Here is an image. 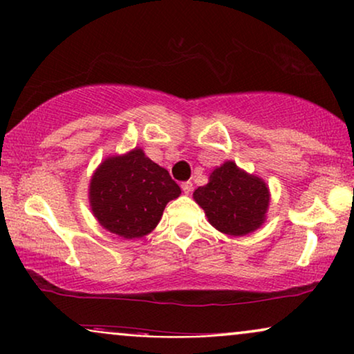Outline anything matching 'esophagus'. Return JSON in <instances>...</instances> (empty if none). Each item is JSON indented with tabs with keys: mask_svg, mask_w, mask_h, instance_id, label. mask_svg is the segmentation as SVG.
<instances>
[{
	"mask_svg": "<svg viewBox=\"0 0 354 354\" xmlns=\"http://www.w3.org/2000/svg\"><path fill=\"white\" fill-rule=\"evenodd\" d=\"M182 190L185 195H190V193L193 192V183L188 180V182H182Z\"/></svg>",
	"mask_w": 354,
	"mask_h": 354,
	"instance_id": "obj_1",
	"label": "esophagus"
}]
</instances>
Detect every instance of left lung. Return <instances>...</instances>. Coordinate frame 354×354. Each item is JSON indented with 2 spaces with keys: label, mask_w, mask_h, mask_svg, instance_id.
I'll return each instance as SVG.
<instances>
[{
  "label": "left lung",
  "mask_w": 354,
  "mask_h": 354,
  "mask_svg": "<svg viewBox=\"0 0 354 354\" xmlns=\"http://www.w3.org/2000/svg\"><path fill=\"white\" fill-rule=\"evenodd\" d=\"M193 198L205 209L212 227L234 236L258 229L269 206L266 183L240 171L232 161L212 171L209 182L198 187Z\"/></svg>",
  "instance_id": "1"
}]
</instances>
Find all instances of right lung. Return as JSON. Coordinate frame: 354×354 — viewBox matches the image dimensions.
<instances>
[{
  "mask_svg": "<svg viewBox=\"0 0 354 354\" xmlns=\"http://www.w3.org/2000/svg\"><path fill=\"white\" fill-rule=\"evenodd\" d=\"M180 187L166 169L135 148L108 158L90 182L91 211L101 225L124 239H140L161 221L162 211Z\"/></svg>",
  "mask_w": 354,
  "mask_h": 354,
  "instance_id": "obj_1",
  "label": "right lung"
}]
</instances>
